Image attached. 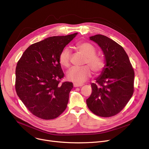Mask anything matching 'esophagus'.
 <instances>
[{
    "label": "esophagus",
    "instance_id": "obj_1",
    "mask_svg": "<svg viewBox=\"0 0 149 149\" xmlns=\"http://www.w3.org/2000/svg\"><path fill=\"white\" fill-rule=\"evenodd\" d=\"M74 87H81V86H83L84 85L83 84H79V83H74Z\"/></svg>",
    "mask_w": 149,
    "mask_h": 149
}]
</instances>
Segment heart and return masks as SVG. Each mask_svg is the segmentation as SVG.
Instances as JSON below:
<instances>
[{
  "instance_id": "1",
  "label": "heart",
  "mask_w": 149,
  "mask_h": 149,
  "mask_svg": "<svg viewBox=\"0 0 149 149\" xmlns=\"http://www.w3.org/2000/svg\"><path fill=\"white\" fill-rule=\"evenodd\" d=\"M76 48L85 57L84 66L82 68H71L67 72L66 77L69 80L82 83L86 81L91 75V70L95 74L100 73L104 67V61L102 58L95 55L96 49L94 46L89 43L77 44ZM70 51L68 49L63 51L59 57L61 66L68 67L69 66Z\"/></svg>"
}]
</instances>
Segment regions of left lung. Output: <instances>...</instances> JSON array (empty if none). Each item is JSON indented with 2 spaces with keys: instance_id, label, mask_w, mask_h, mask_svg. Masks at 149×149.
Returning a JSON list of instances; mask_svg holds the SVG:
<instances>
[{
  "instance_id": "1",
  "label": "left lung",
  "mask_w": 149,
  "mask_h": 149,
  "mask_svg": "<svg viewBox=\"0 0 149 149\" xmlns=\"http://www.w3.org/2000/svg\"><path fill=\"white\" fill-rule=\"evenodd\" d=\"M102 50L105 65L101 74L92 83V92L86 100L90 111L102 117L118 113L134 93L135 73L123 47L105 36L89 37Z\"/></svg>"
}]
</instances>
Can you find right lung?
Segmentation results:
<instances>
[{"instance_id": "add662e5", "label": "right lung", "mask_w": 149, "mask_h": 149, "mask_svg": "<svg viewBox=\"0 0 149 149\" xmlns=\"http://www.w3.org/2000/svg\"><path fill=\"white\" fill-rule=\"evenodd\" d=\"M78 33L53 36L29 46L15 69V90L19 98L35 116L56 118L65 111L71 82L60 84L64 77L59 57L65 47Z\"/></svg>"}]
</instances>
